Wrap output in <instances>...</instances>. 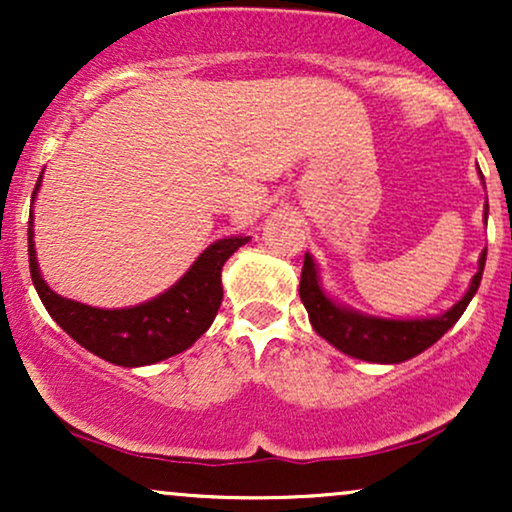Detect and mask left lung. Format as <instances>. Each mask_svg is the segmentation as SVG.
Masks as SVG:
<instances>
[{
    "label": "left lung",
    "mask_w": 512,
    "mask_h": 512,
    "mask_svg": "<svg viewBox=\"0 0 512 512\" xmlns=\"http://www.w3.org/2000/svg\"><path fill=\"white\" fill-rule=\"evenodd\" d=\"M489 216V202L484 207V221ZM486 250L479 257V269L474 279L469 281V289L464 296L445 313L433 317H411V320H397V317H378L361 313L339 303L322 286L320 269L310 252H305L303 272H301V301L308 310L310 325L327 339L334 349L346 356L361 358L370 363H402L419 356L428 346H433L445 332L460 320L469 301L477 293L484 274Z\"/></svg>",
    "instance_id": "8db88e82"
}]
</instances>
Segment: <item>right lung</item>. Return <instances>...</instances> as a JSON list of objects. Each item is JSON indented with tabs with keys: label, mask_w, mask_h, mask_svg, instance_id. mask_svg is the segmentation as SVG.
I'll list each match as a JSON object with an SVG mask.
<instances>
[{
	"label": "right lung",
	"mask_w": 512,
	"mask_h": 512,
	"mask_svg": "<svg viewBox=\"0 0 512 512\" xmlns=\"http://www.w3.org/2000/svg\"><path fill=\"white\" fill-rule=\"evenodd\" d=\"M40 182L43 175L35 182L33 202ZM248 240L250 236L216 240L170 289L132 308H93L52 291L35 257L33 211L28 221V262L45 310L76 344L115 366L139 368L182 354L209 330L223 298V264Z\"/></svg>",
	"instance_id": "obj_1"
}]
</instances>
